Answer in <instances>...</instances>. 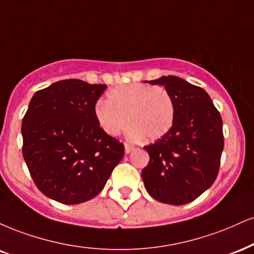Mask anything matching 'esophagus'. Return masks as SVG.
<instances>
[{"mask_svg": "<svg viewBox=\"0 0 254 254\" xmlns=\"http://www.w3.org/2000/svg\"><path fill=\"white\" fill-rule=\"evenodd\" d=\"M124 148H125V154H130V152L132 151L133 149H135V146L131 145V144H129V143H125V144H124Z\"/></svg>", "mask_w": 254, "mask_h": 254, "instance_id": "1", "label": "esophagus"}]
</instances>
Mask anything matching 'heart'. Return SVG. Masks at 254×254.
I'll return each instance as SVG.
<instances>
[{
  "label": "heart",
  "instance_id": "heart-1",
  "mask_svg": "<svg viewBox=\"0 0 254 254\" xmlns=\"http://www.w3.org/2000/svg\"><path fill=\"white\" fill-rule=\"evenodd\" d=\"M93 115L106 135L117 136L130 123L132 138L157 140L172 129L175 106L166 88L135 82L110 90L108 102H97Z\"/></svg>",
  "mask_w": 254,
  "mask_h": 254
}]
</instances>
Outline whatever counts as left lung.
Listing matches in <instances>:
<instances>
[{
	"label": "left lung",
	"instance_id": "left-lung-1",
	"mask_svg": "<svg viewBox=\"0 0 254 254\" xmlns=\"http://www.w3.org/2000/svg\"><path fill=\"white\" fill-rule=\"evenodd\" d=\"M148 82L169 92L175 117L166 136L144 146L150 157L142 170L145 189L160 202H191L218 176L224 150L221 116L208 93L185 79L163 75Z\"/></svg>",
	"mask_w": 254,
	"mask_h": 254
}]
</instances>
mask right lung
Returning a JSON list of instances; mask_svg holds the SVG:
<instances>
[{
  "label": "right lung",
  "instance_id": "right-lung-1",
  "mask_svg": "<svg viewBox=\"0 0 254 254\" xmlns=\"http://www.w3.org/2000/svg\"><path fill=\"white\" fill-rule=\"evenodd\" d=\"M106 85L66 79L40 90L22 121V154L33 181L64 204L102 191L124 156V145L97 124L93 109Z\"/></svg>",
  "mask_w": 254,
  "mask_h": 254
}]
</instances>
